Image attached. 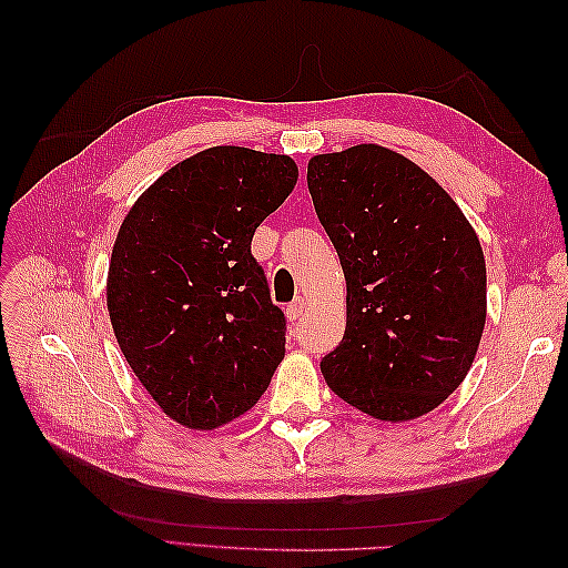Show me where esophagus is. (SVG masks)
<instances>
[{"label":"esophagus","instance_id":"34e87169","mask_svg":"<svg viewBox=\"0 0 568 568\" xmlns=\"http://www.w3.org/2000/svg\"><path fill=\"white\" fill-rule=\"evenodd\" d=\"M303 310H305V303H303V300H295V303L287 305L285 315H287V320L295 322V320H300V315H303Z\"/></svg>","mask_w":568,"mask_h":568}]
</instances>
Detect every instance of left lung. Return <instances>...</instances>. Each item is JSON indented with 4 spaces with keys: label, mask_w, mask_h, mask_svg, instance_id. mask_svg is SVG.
<instances>
[{
    "label": "left lung",
    "mask_w": 568,
    "mask_h": 568,
    "mask_svg": "<svg viewBox=\"0 0 568 568\" xmlns=\"http://www.w3.org/2000/svg\"><path fill=\"white\" fill-rule=\"evenodd\" d=\"M315 212L346 277V329L322 358L329 388L376 419L405 422L449 397L486 324V258L446 190L376 143L315 155Z\"/></svg>",
    "instance_id": "left-lung-1"
}]
</instances>
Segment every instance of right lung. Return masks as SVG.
<instances>
[{"mask_svg": "<svg viewBox=\"0 0 568 568\" xmlns=\"http://www.w3.org/2000/svg\"><path fill=\"white\" fill-rule=\"evenodd\" d=\"M295 183L291 155L214 146L163 173L124 216L106 310L131 371L180 425L244 415L285 356V315L251 239Z\"/></svg>", "mask_w": 568, "mask_h": 568, "instance_id": "right-lung-1", "label": "right lung"}]
</instances>
